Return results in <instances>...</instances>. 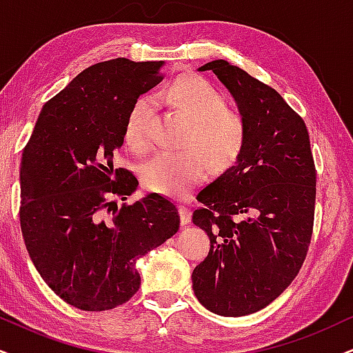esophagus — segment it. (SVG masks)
Listing matches in <instances>:
<instances>
[{
	"label": "esophagus",
	"mask_w": 353,
	"mask_h": 353,
	"mask_svg": "<svg viewBox=\"0 0 353 353\" xmlns=\"http://www.w3.org/2000/svg\"><path fill=\"white\" fill-rule=\"evenodd\" d=\"M179 215H181V223H182V225H187V223L190 221L192 213H190L189 208L184 207V205H179Z\"/></svg>",
	"instance_id": "obj_1"
}]
</instances>
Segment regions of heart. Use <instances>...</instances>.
I'll return each instance as SVG.
<instances>
[{
  "instance_id": "heart-1",
  "label": "heart",
  "mask_w": 353,
  "mask_h": 353,
  "mask_svg": "<svg viewBox=\"0 0 353 353\" xmlns=\"http://www.w3.org/2000/svg\"><path fill=\"white\" fill-rule=\"evenodd\" d=\"M163 99L189 120L179 153H159L141 168L146 189L166 195H184L205 177L231 171L246 146V122L228 109L226 97L207 79L185 74L169 84ZM151 105L146 97L133 102L127 114L123 138L128 148L145 153L150 148Z\"/></svg>"
}]
</instances>
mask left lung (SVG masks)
<instances>
[{
    "mask_svg": "<svg viewBox=\"0 0 353 353\" xmlns=\"http://www.w3.org/2000/svg\"><path fill=\"white\" fill-rule=\"evenodd\" d=\"M212 70L246 122L238 164L200 190L192 221L210 238L192 272L197 300L220 316L270 305L293 282L311 243L316 168L303 119L283 97L246 71L215 60Z\"/></svg>",
    "mask_w": 353,
    "mask_h": 353,
    "instance_id": "obj_1",
    "label": "left lung"
}]
</instances>
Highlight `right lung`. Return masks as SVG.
Instances as JSON below:
<instances>
[{"instance_id":"right-lung-1","label":"right lung","mask_w":353,"mask_h":353,"mask_svg":"<svg viewBox=\"0 0 353 353\" xmlns=\"http://www.w3.org/2000/svg\"><path fill=\"white\" fill-rule=\"evenodd\" d=\"M163 61L89 66L42 107L21 161V231L35 269L68 305L105 311L140 288L137 261L177 233L176 205L114 168L127 114L161 81Z\"/></svg>"}]
</instances>
